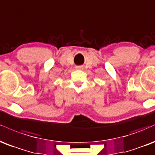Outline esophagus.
Here are the masks:
<instances>
[{"mask_svg":"<svg viewBox=\"0 0 155 155\" xmlns=\"http://www.w3.org/2000/svg\"><path fill=\"white\" fill-rule=\"evenodd\" d=\"M77 68H78V69H81L82 67H77Z\"/></svg>","mask_w":155,"mask_h":155,"instance_id":"1","label":"esophagus"}]
</instances>
